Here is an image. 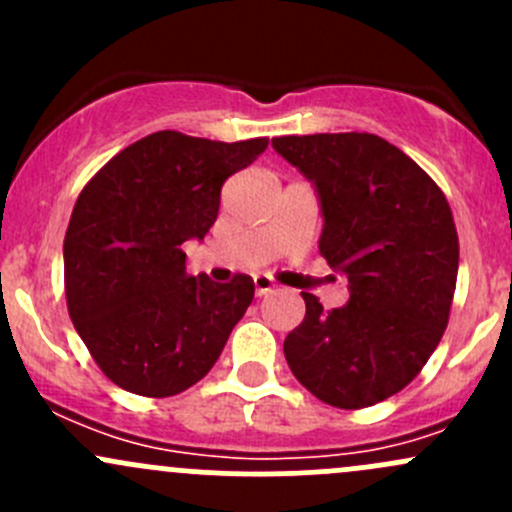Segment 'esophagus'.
<instances>
[{
	"instance_id": "34e87169",
	"label": "esophagus",
	"mask_w": 512,
	"mask_h": 512,
	"mask_svg": "<svg viewBox=\"0 0 512 512\" xmlns=\"http://www.w3.org/2000/svg\"><path fill=\"white\" fill-rule=\"evenodd\" d=\"M272 289H275V285H272L270 277H265V275H257V277H255V292H257V297H262V294L272 292Z\"/></svg>"
}]
</instances>
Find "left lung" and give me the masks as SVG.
Returning <instances> with one entry per match:
<instances>
[{"instance_id":"1","label":"left lung","mask_w":512,"mask_h":512,"mask_svg":"<svg viewBox=\"0 0 512 512\" xmlns=\"http://www.w3.org/2000/svg\"><path fill=\"white\" fill-rule=\"evenodd\" d=\"M312 183L322 210L319 252L347 277L349 302L307 314L287 334L299 384L337 409H364L399 394L438 347L458 275V235L446 195L374 133L272 138Z\"/></svg>"}]
</instances>
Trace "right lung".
<instances>
[{
	"mask_svg": "<svg viewBox=\"0 0 512 512\" xmlns=\"http://www.w3.org/2000/svg\"><path fill=\"white\" fill-rule=\"evenodd\" d=\"M267 138L223 143L158 131L113 156L81 190L64 237L66 304L103 374L138 396H175L215 366L255 297L252 277L218 285L185 272L220 188Z\"/></svg>",
	"mask_w": 512,
	"mask_h": 512,
	"instance_id": "add662e5",
	"label": "right lung"
}]
</instances>
